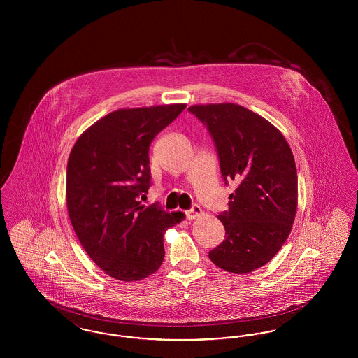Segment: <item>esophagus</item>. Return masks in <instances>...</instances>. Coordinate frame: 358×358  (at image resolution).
I'll return each instance as SVG.
<instances>
[{
	"mask_svg": "<svg viewBox=\"0 0 358 358\" xmlns=\"http://www.w3.org/2000/svg\"><path fill=\"white\" fill-rule=\"evenodd\" d=\"M185 215H187V220H194V219H199L203 215V210L199 205H194L192 209L185 212Z\"/></svg>",
	"mask_w": 358,
	"mask_h": 358,
	"instance_id": "34e87169",
	"label": "esophagus"
}]
</instances>
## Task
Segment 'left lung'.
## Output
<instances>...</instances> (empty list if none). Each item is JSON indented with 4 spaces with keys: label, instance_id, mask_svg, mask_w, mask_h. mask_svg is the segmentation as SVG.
Wrapping results in <instances>:
<instances>
[{
    "label": "left lung",
    "instance_id": "left-lung-1",
    "mask_svg": "<svg viewBox=\"0 0 358 358\" xmlns=\"http://www.w3.org/2000/svg\"><path fill=\"white\" fill-rule=\"evenodd\" d=\"M215 141L222 177L235 181L229 210L217 216L225 240L209 252L224 271L250 273L268 263L289 238L298 206V176L283 134L235 103L193 104Z\"/></svg>",
    "mask_w": 358,
    "mask_h": 358
}]
</instances>
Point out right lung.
<instances>
[{
  "mask_svg": "<svg viewBox=\"0 0 358 358\" xmlns=\"http://www.w3.org/2000/svg\"><path fill=\"white\" fill-rule=\"evenodd\" d=\"M185 103L120 108L91 124L75 142L67 165L69 220L87 255L108 276L142 280L165 256L164 234L185 219L138 197L150 185L149 148Z\"/></svg>",
  "mask_w": 358,
  "mask_h": 358,
  "instance_id": "1",
  "label": "right lung"
}]
</instances>
